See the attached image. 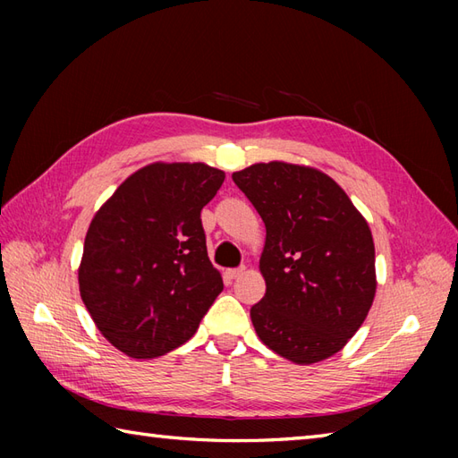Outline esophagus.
<instances>
[{"label":"esophagus","instance_id":"esophagus-1","mask_svg":"<svg viewBox=\"0 0 458 458\" xmlns=\"http://www.w3.org/2000/svg\"><path fill=\"white\" fill-rule=\"evenodd\" d=\"M244 271H246L244 266H242V267H234V269H228V271H226V277H228V279H238L240 276H244Z\"/></svg>","mask_w":458,"mask_h":458}]
</instances>
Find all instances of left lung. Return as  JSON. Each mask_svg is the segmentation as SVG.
Here are the masks:
<instances>
[{
    "mask_svg": "<svg viewBox=\"0 0 458 458\" xmlns=\"http://www.w3.org/2000/svg\"><path fill=\"white\" fill-rule=\"evenodd\" d=\"M266 224L264 299L250 309L261 343L295 364L336 354L376 295L372 232L348 194L310 167L256 163L232 174Z\"/></svg>",
    "mask_w": 458,
    "mask_h": 458,
    "instance_id": "obj_1",
    "label": "left lung"
}]
</instances>
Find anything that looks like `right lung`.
<instances>
[{
  "mask_svg": "<svg viewBox=\"0 0 458 458\" xmlns=\"http://www.w3.org/2000/svg\"><path fill=\"white\" fill-rule=\"evenodd\" d=\"M224 182L204 163H151L94 214L81 297L104 338L131 358L187 343L224 284L207 254L200 210Z\"/></svg>",
  "mask_w": 458,
  "mask_h": 458,
  "instance_id": "add662e5",
  "label": "right lung"
}]
</instances>
